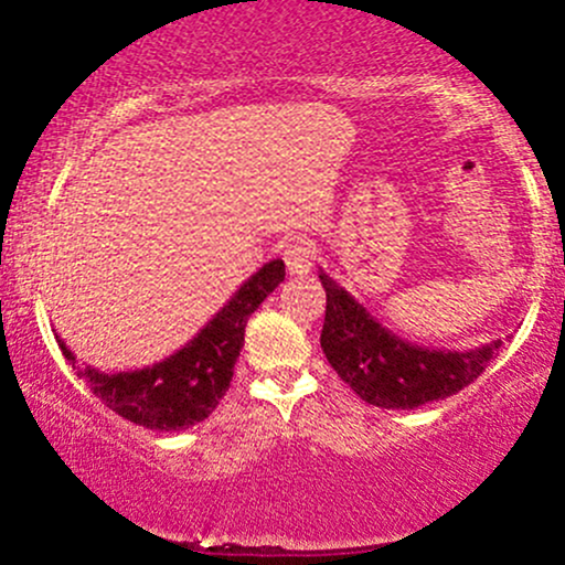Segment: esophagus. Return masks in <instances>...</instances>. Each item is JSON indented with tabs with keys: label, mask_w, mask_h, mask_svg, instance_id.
<instances>
[{
	"label": "esophagus",
	"mask_w": 565,
	"mask_h": 565,
	"mask_svg": "<svg viewBox=\"0 0 565 565\" xmlns=\"http://www.w3.org/2000/svg\"><path fill=\"white\" fill-rule=\"evenodd\" d=\"M284 263H287V270L291 276H305L313 265V249H310L308 242L297 238V242H289L284 246Z\"/></svg>",
	"instance_id": "1"
}]
</instances>
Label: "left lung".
Wrapping results in <instances>:
<instances>
[{
    "mask_svg": "<svg viewBox=\"0 0 565 565\" xmlns=\"http://www.w3.org/2000/svg\"><path fill=\"white\" fill-rule=\"evenodd\" d=\"M327 289L321 348L342 380L382 408H417L468 387L499 355L502 340L476 350H433L385 329L334 278L319 274Z\"/></svg>",
    "mask_w": 565,
    "mask_h": 565,
    "instance_id": "1",
    "label": "left lung"
}]
</instances>
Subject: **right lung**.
<instances>
[{
	"label": "right lung",
	"instance_id": "1",
	"mask_svg": "<svg viewBox=\"0 0 565 565\" xmlns=\"http://www.w3.org/2000/svg\"><path fill=\"white\" fill-rule=\"evenodd\" d=\"M281 281L284 260L265 263L191 342L153 366L108 374L79 364L61 337L57 345L89 391L119 417L148 430H185L217 408L244 348L246 321Z\"/></svg>",
	"mask_w": 565,
	"mask_h": 565
}]
</instances>
